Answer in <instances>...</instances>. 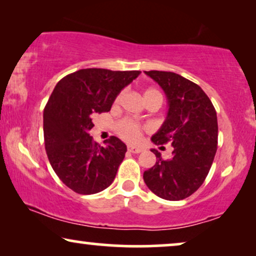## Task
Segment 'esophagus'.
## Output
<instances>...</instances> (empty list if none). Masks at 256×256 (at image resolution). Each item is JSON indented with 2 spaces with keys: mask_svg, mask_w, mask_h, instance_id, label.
I'll return each mask as SVG.
<instances>
[{
  "mask_svg": "<svg viewBox=\"0 0 256 256\" xmlns=\"http://www.w3.org/2000/svg\"><path fill=\"white\" fill-rule=\"evenodd\" d=\"M128 152H131V153H140L142 151V148H137V146H132V145H128Z\"/></svg>",
  "mask_w": 256,
  "mask_h": 256,
  "instance_id": "obj_1",
  "label": "esophagus"
}]
</instances>
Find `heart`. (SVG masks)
<instances>
[{
  "instance_id": "heart-1",
  "label": "heart",
  "mask_w": 256,
  "mask_h": 256,
  "mask_svg": "<svg viewBox=\"0 0 256 256\" xmlns=\"http://www.w3.org/2000/svg\"><path fill=\"white\" fill-rule=\"evenodd\" d=\"M142 96H144V100H146L152 96H160V94L156 90H154V88H146ZM116 128H117V134L124 140L130 142H137L139 137H140L142 130H144V128L140 124H138V122L134 120H130V119H122V120L118 122Z\"/></svg>"
}]
</instances>
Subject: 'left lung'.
Masks as SVG:
<instances>
[{
  "label": "left lung",
  "mask_w": 256,
  "mask_h": 256,
  "mask_svg": "<svg viewBox=\"0 0 256 256\" xmlns=\"http://www.w3.org/2000/svg\"><path fill=\"white\" fill-rule=\"evenodd\" d=\"M168 98L165 122L151 140L171 142L172 158L164 160L156 150L154 166L144 172L146 186L156 196L176 202L192 196L202 185L218 145L216 112L199 85L170 71H145Z\"/></svg>",
  "instance_id": "obj_1"
}]
</instances>
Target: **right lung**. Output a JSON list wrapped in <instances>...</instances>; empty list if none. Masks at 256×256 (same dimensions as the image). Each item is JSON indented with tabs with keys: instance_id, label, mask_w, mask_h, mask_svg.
I'll return each mask as SVG.
<instances>
[{
	"instance_id": "add662e5",
	"label": "right lung",
	"mask_w": 256,
	"mask_h": 256,
	"mask_svg": "<svg viewBox=\"0 0 256 256\" xmlns=\"http://www.w3.org/2000/svg\"><path fill=\"white\" fill-rule=\"evenodd\" d=\"M139 74L82 69L54 86L43 112L44 144L54 173L74 192H102L114 180L126 145L112 136L100 146L88 132L94 116L110 111L120 91Z\"/></svg>"
}]
</instances>
